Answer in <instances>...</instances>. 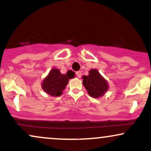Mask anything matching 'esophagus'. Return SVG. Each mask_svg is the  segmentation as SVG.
Returning a JSON list of instances; mask_svg holds the SVG:
<instances>
[{
    "instance_id": "34e87169",
    "label": "esophagus",
    "mask_w": 151,
    "mask_h": 151,
    "mask_svg": "<svg viewBox=\"0 0 151 151\" xmlns=\"http://www.w3.org/2000/svg\"><path fill=\"white\" fill-rule=\"evenodd\" d=\"M76 75H77V77L78 78H80L81 76V72H80V71H78V72H76Z\"/></svg>"
}]
</instances>
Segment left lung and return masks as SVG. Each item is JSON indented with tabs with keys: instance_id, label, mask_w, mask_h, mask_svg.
Here are the masks:
<instances>
[{
	"instance_id": "left-lung-1",
	"label": "left lung",
	"mask_w": 151,
	"mask_h": 151,
	"mask_svg": "<svg viewBox=\"0 0 151 151\" xmlns=\"http://www.w3.org/2000/svg\"><path fill=\"white\" fill-rule=\"evenodd\" d=\"M83 84L88 91V93L94 98L103 96L108 90L107 81L100 75L96 70H91L89 75L84 76Z\"/></svg>"
}]
</instances>
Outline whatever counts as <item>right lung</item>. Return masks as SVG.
Wrapping results in <instances>:
<instances>
[{
	"label": "right lung",
	"mask_w": 151,
	"mask_h": 151,
	"mask_svg": "<svg viewBox=\"0 0 151 151\" xmlns=\"http://www.w3.org/2000/svg\"><path fill=\"white\" fill-rule=\"evenodd\" d=\"M62 74L58 69H53L50 72L49 75L43 81L42 87L45 91L52 96H58L62 94L65 89L69 79L73 78L72 75Z\"/></svg>",
	"instance_id": "obj_1"
}]
</instances>
